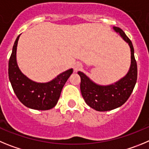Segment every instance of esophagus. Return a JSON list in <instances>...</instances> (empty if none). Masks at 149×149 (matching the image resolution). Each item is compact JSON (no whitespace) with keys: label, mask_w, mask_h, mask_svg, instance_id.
Segmentation results:
<instances>
[{"label":"esophagus","mask_w":149,"mask_h":149,"mask_svg":"<svg viewBox=\"0 0 149 149\" xmlns=\"http://www.w3.org/2000/svg\"><path fill=\"white\" fill-rule=\"evenodd\" d=\"M81 68H82V65H81V64H80V63H77V64L74 66V71L76 72L79 71V70H80Z\"/></svg>","instance_id":"34e87169"}]
</instances>
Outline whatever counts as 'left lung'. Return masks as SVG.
I'll list each match as a JSON object with an SVG mask.
<instances>
[{"label": "left lung", "mask_w": 149, "mask_h": 149, "mask_svg": "<svg viewBox=\"0 0 149 149\" xmlns=\"http://www.w3.org/2000/svg\"><path fill=\"white\" fill-rule=\"evenodd\" d=\"M113 29L131 48V67L126 76L114 84L102 86L91 81L82 72H78L81 77L80 89L82 97L91 108L98 111H111L123 105L131 96L137 79V65L132 42L120 28L113 26Z\"/></svg>", "instance_id": "1"}]
</instances>
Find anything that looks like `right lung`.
<instances>
[{
    "label": "right lung",
    "mask_w": 149,
    "mask_h": 149,
    "mask_svg": "<svg viewBox=\"0 0 149 149\" xmlns=\"http://www.w3.org/2000/svg\"><path fill=\"white\" fill-rule=\"evenodd\" d=\"M20 36L16 38L9 60V79L18 100L26 107L35 110L46 111L56 106L61 90L73 69L58 75L47 83H37L28 79L18 68L16 61V49Z\"/></svg>",
    "instance_id": "right-lung-1"
}]
</instances>
